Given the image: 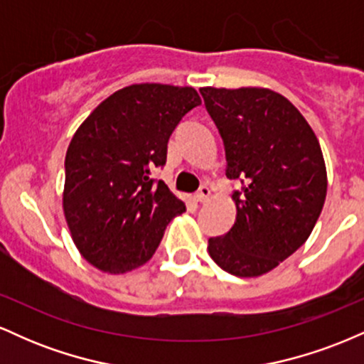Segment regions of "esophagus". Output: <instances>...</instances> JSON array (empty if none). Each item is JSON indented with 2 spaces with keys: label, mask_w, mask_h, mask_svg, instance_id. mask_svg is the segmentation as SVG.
<instances>
[{
  "label": "esophagus",
  "mask_w": 364,
  "mask_h": 364,
  "mask_svg": "<svg viewBox=\"0 0 364 364\" xmlns=\"http://www.w3.org/2000/svg\"><path fill=\"white\" fill-rule=\"evenodd\" d=\"M208 196H210V188L207 185H202L200 186V190L195 193V200L196 202H207Z\"/></svg>",
  "instance_id": "obj_1"
}]
</instances>
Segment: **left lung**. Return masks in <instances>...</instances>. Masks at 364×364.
I'll list each match as a JSON object with an SVG mask.
<instances>
[{"instance_id":"obj_1","label":"left lung","mask_w":364,"mask_h":364,"mask_svg":"<svg viewBox=\"0 0 364 364\" xmlns=\"http://www.w3.org/2000/svg\"><path fill=\"white\" fill-rule=\"evenodd\" d=\"M224 141L225 176L236 223L208 240V255L225 272L258 277L291 257L311 235L327 195V171L315 133L277 92L258 87L200 89Z\"/></svg>"}]
</instances>
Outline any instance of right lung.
I'll return each instance as SVG.
<instances>
[{
    "instance_id": "obj_1",
    "label": "right lung",
    "mask_w": 364,
    "mask_h": 364,
    "mask_svg": "<svg viewBox=\"0 0 364 364\" xmlns=\"http://www.w3.org/2000/svg\"><path fill=\"white\" fill-rule=\"evenodd\" d=\"M200 104L193 87L135 83L109 95L75 132L63 210L78 252L102 272L149 262L166 225L186 210L150 174L166 164L171 133Z\"/></svg>"
}]
</instances>
